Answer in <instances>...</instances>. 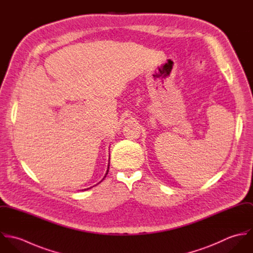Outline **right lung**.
I'll return each instance as SVG.
<instances>
[{"mask_svg":"<svg viewBox=\"0 0 253 253\" xmlns=\"http://www.w3.org/2000/svg\"><path fill=\"white\" fill-rule=\"evenodd\" d=\"M109 160H110V159H109ZM109 164H110V163H109ZM109 164H108V169H107V171H106V173H105V176H104V177H103V179H104V178H105V177H106V175H107V174H108ZM103 179H102V180H103ZM102 180H101V181H102ZM101 181H100V182H101ZM100 182H99V183H100ZM90 188H91V187H90ZM87 189H89V188H87ZM87 189H86V190H87ZM84 190H85V189H84Z\"/></svg>","mask_w":253,"mask_h":253,"instance_id":"obj_1","label":"right lung"}]
</instances>
